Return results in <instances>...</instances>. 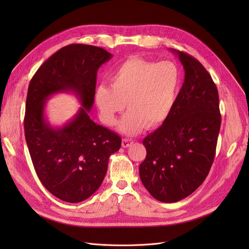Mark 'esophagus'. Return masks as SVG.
<instances>
[{"label": "esophagus", "mask_w": 249, "mask_h": 249, "mask_svg": "<svg viewBox=\"0 0 249 249\" xmlns=\"http://www.w3.org/2000/svg\"><path fill=\"white\" fill-rule=\"evenodd\" d=\"M132 144H133V140H131V139L124 138V139L122 140V146H123L124 148H127V147H129V146H131Z\"/></svg>", "instance_id": "34e87169"}]
</instances>
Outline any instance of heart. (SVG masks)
Returning a JSON list of instances; mask_svg holds the SVG:
<instances>
[{
    "instance_id": "obj_1",
    "label": "heart",
    "mask_w": 249,
    "mask_h": 249,
    "mask_svg": "<svg viewBox=\"0 0 249 249\" xmlns=\"http://www.w3.org/2000/svg\"><path fill=\"white\" fill-rule=\"evenodd\" d=\"M110 83L100 85L95 91L100 119L107 126L115 125L126 103L128 111L118 128L126 135H135L166 119L178 93L180 75L172 61L154 63L132 57L112 73Z\"/></svg>"
}]
</instances>
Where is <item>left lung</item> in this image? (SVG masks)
I'll return each instance as SVG.
<instances>
[{
	"label": "left lung",
	"instance_id": "left-lung-1",
	"mask_svg": "<svg viewBox=\"0 0 249 249\" xmlns=\"http://www.w3.org/2000/svg\"><path fill=\"white\" fill-rule=\"evenodd\" d=\"M185 81L162 125L143 139L146 158L139 166L143 186L163 203L185 199L207 178L216 151L221 115L216 85L193 56L176 49Z\"/></svg>",
	"mask_w": 249,
	"mask_h": 249
}]
</instances>
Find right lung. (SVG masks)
Returning <instances> with one entry per match:
<instances>
[{"mask_svg": "<svg viewBox=\"0 0 249 249\" xmlns=\"http://www.w3.org/2000/svg\"><path fill=\"white\" fill-rule=\"evenodd\" d=\"M112 56L93 45L64 46L38 69L29 84L26 142L42 185L64 202L78 203L90 197L102 185L110 156L121 146L119 135L89 116L97 71ZM59 92H72L82 107L62 126H52L45 116L46 102Z\"/></svg>", "mask_w": 249, "mask_h": 249, "instance_id": "1", "label": "right lung"}]
</instances>
